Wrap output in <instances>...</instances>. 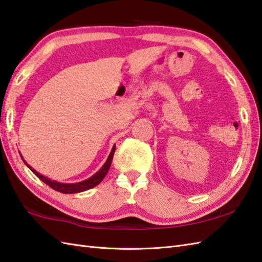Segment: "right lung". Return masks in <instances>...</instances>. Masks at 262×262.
<instances>
[{
    "label": "right lung",
    "instance_id": "1",
    "mask_svg": "<svg viewBox=\"0 0 262 262\" xmlns=\"http://www.w3.org/2000/svg\"><path fill=\"white\" fill-rule=\"evenodd\" d=\"M114 152H115V144L113 146V148L111 150V154H110L107 160L105 161V164L103 165V167L95 173V175H93L89 179L83 180V182L75 183V184H63V183L55 182V180H51V179H49L47 177L42 176L41 173L37 172L30 165L27 164L26 160H23V161H25V164L29 168H30V170L34 173V175H36L40 180H42L45 184H47L49 187H51L52 189H55L57 191H60V193H62V194H75V193H80V191H84V190H87V189H91L93 187H95V186H97L98 184L102 182L103 178L105 177L106 173L108 172L110 167H111V162H112V159H113ZM21 158H22V156H21Z\"/></svg>",
    "mask_w": 262,
    "mask_h": 262
}]
</instances>
